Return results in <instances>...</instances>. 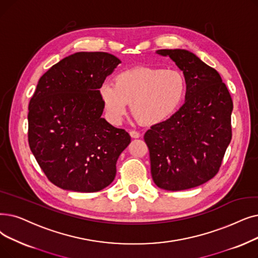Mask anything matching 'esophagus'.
<instances>
[{
  "instance_id": "obj_1",
  "label": "esophagus",
  "mask_w": 258,
  "mask_h": 258,
  "mask_svg": "<svg viewBox=\"0 0 258 258\" xmlns=\"http://www.w3.org/2000/svg\"><path fill=\"white\" fill-rule=\"evenodd\" d=\"M130 135H131L132 138H135V139L136 138H140V136H141L140 134L138 132H136V131H131L130 132Z\"/></svg>"
}]
</instances>
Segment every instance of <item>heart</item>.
Instances as JSON below:
<instances>
[{
    "label": "heart",
    "mask_w": 258,
    "mask_h": 258,
    "mask_svg": "<svg viewBox=\"0 0 258 258\" xmlns=\"http://www.w3.org/2000/svg\"><path fill=\"white\" fill-rule=\"evenodd\" d=\"M186 93L182 73L160 67L139 66L119 73L114 84L99 88L107 119L120 124L132 103L134 116L145 125H156L169 119L181 105Z\"/></svg>",
    "instance_id": "1"
}]
</instances>
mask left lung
<instances>
[{"instance_id":"8db88e82","label":"left lung","mask_w":258,"mask_h":258,"mask_svg":"<svg viewBox=\"0 0 258 258\" xmlns=\"http://www.w3.org/2000/svg\"><path fill=\"white\" fill-rule=\"evenodd\" d=\"M183 73L185 101L144 134L155 184L182 191L214 177L231 142L233 102L220 75L186 49H159Z\"/></svg>"}]
</instances>
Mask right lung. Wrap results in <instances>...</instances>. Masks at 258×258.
<instances>
[{"instance_id":"right-lung-1","label":"right lung","mask_w":258,"mask_h":258,"mask_svg":"<svg viewBox=\"0 0 258 258\" xmlns=\"http://www.w3.org/2000/svg\"><path fill=\"white\" fill-rule=\"evenodd\" d=\"M120 63L107 52H76L40 78L28 107V142L54 185L92 193L115 179L131 136L101 117L99 88Z\"/></svg>"}]
</instances>
